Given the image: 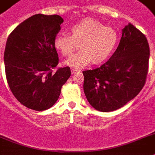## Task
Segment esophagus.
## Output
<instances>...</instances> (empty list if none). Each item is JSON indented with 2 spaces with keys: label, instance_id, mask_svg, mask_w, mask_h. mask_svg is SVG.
<instances>
[{
  "label": "esophagus",
  "instance_id": "obj_1",
  "mask_svg": "<svg viewBox=\"0 0 155 155\" xmlns=\"http://www.w3.org/2000/svg\"><path fill=\"white\" fill-rule=\"evenodd\" d=\"M78 73H79L78 70H74V69H72V70H71V74H72L73 75L76 74H78Z\"/></svg>",
  "mask_w": 155,
  "mask_h": 155
}]
</instances>
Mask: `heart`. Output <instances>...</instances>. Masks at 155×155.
I'll return each mask as SVG.
<instances>
[{"mask_svg":"<svg viewBox=\"0 0 155 155\" xmlns=\"http://www.w3.org/2000/svg\"><path fill=\"white\" fill-rule=\"evenodd\" d=\"M70 36L59 35L54 39V47L63 57H68L78 48L81 51L63 62L65 66L80 69L93 63L105 62L116 49L119 40L116 30L101 22L85 18L70 28Z\"/></svg>","mask_w":155,"mask_h":155,"instance_id":"1","label":"heart"}]
</instances>
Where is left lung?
Returning a JSON list of instances; mask_svg holds the SVG:
<instances>
[{
	"mask_svg": "<svg viewBox=\"0 0 155 155\" xmlns=\"http://www.w3.org/2000/svg\"><path fill=\"white\" fill-rule=\"evenodd\" d=\"M150 48L143 33L129 23L108 62L83 71L84 93L93 108L112 112L125 105L141 91L148 71Z\"/></svg>",
	"mask_w": 155,
	"mask_h": 155,
	"instance_id": "8db88e82",
	"label": "left lung"
}]
</instances>
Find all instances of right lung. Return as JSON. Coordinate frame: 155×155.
<instances>
[{
  "label": "right lung",
  "instance_id": "add662e5",
  "mask_svg": "<svg viewBox=\"0 0 155 155\" xmlns=\"http://www.w3.org/2000/svg\"><path fill=\"white\" fill-rule=\"evenodd\" d=\"M63 19L35 14L20 24L6 42L4 62L8 84L23 105L44 111L55 104L70 77L66 66L52 73L58 63L54 39Z\"/></svg>",
  "mask_w": 155,
  "mask_h": 155
}]
</instances>
